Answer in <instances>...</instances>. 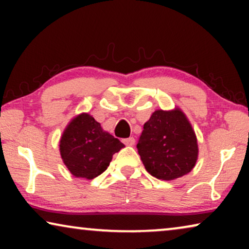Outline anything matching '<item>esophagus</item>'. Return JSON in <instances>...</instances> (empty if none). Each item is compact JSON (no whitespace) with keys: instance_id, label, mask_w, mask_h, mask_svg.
Wrapping results in <instances>:
<instances>
[{"instance_id":"esophagus-1","label":"esophagus","mask_w":249,"mask_h":249,"mask_svg":"<svg viewBox=\"0 0 249 249\" xmlns=\"http://www.w3.org/2000/svg\"><path fill=\"white\" fill-rule=\"evenodd\" d=\"M124 144L127 145V146H134L135 145V138L134 137H129V138H125L124 139Z\"/></svg>"}]
</instances>
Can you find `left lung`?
<instances>
[{
	"instance_id": "1",
	"label": "left lung",
	"mask_w": 249,
	"mask_h": 249,
	"mask_svg": "<svg viewBox=\"0 0 249 249\" xmlns=\"http://www.w3.org/2000/svg\"><path fill=\"white\" fill-rule=\"evenodd\" d=\"M137 148L147 172L162 180L187 175L198 155L195 132L179 108L155 111L144 124Z\"/></svg>"
}]
</instances>
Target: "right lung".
Instances as JSON below:
<instances>
[{
  "label": "right lung",
  "mask_w": 249,
  "mask_h": 249,
  "mask_svg": "<svg viewBox=\"0 0 249 249\" xmlns=\"http://www.w3.org/2000/svg\"><path fill=\"white\" fill-rule=\"evenodd\" d=\"M124 144L104 131L89 114L70 122L60 141V153L69 171L77 178L94 179L110 165L112 156Z\"/></svg>",
  "instance_id": "right-lung-1"
}]
</instances>
